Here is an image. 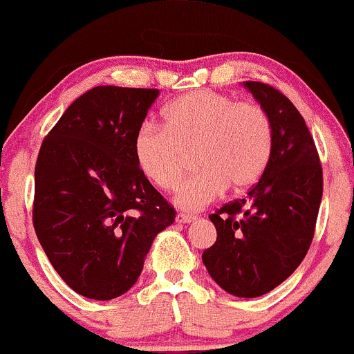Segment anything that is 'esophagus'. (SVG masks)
<instances>
[{
	"mask_svg": "<svg viewBox=\"0 0 354 354\" xmlns=\"http://www.w3.org/2000/svg\"><path fill=\"white\" fill-rule=\"evenodd\" d=\"M196 216H192V214H185V213H178L176 216V221L177 223H191V221H194Z\"/></svg>",
	"mask_w": 354,
	"mask_h": 354,
	"instance_id": "1",
	"label": "esophagus"
}]
</instances>
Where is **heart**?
<instances>
[{"label":"heart","instance_id":"obj_1","mask_svg":"<svg viewBox=\"0 0 354 354\" xmlns=\"http://www.w3.org/2000/svg\"><path fill=\"white\" fill-rule=\"evenodd\" d=\"M165 126L143 122L133 141L143 176L163 191L184 177L189 151L201 169L178 187L176 201L189 211L203 209L228 185L240 192L264 174L274 131L268 111L252 100H235L216 90H194L177 97L163 111Z\"/></svg>","mask_w":354,"mask_h":354}]
</instances>
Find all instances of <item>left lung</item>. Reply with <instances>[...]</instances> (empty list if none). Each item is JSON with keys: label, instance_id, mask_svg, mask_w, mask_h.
I'll return each instance as SVG.
<instances>
[{"label": "left lung", "instance_id": "1", "mask_svg": "<svg viewBox=\"0 0 354 354\" xmlns=\"http://www.w3.org/2000/svg\"><path fill=\"white\" fill-rule=\"evenodd\" d=\"M245 86L271 118V158L247 198L209 214L218 236L203 262L225 291L256 298L281 285L307 256L324 178L310 131L290 98L268 83Z\"/></svg>", "mask_w": 354, "mask_h": 354}]
</instances>
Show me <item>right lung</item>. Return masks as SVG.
Masks as SVG:
<instances>
[{
	"mask_svg": "<svg viewBox=\"0 0 354 354\" xmlns=\"http://www.w3.org/2000/svg\"><path fill=\"white\" fill-rule=\"evenodd\" d=\"M158 93L95 86L69 105L41 145L35 233L64 283L92 300L126 293L156 233L176 220L133 151L134 134Z\"/></svg>",
	"mask_w": 354,
	"mask_h": 354,
	"instance_id": "1",
	"label": "right lung"
}]
</instances>
